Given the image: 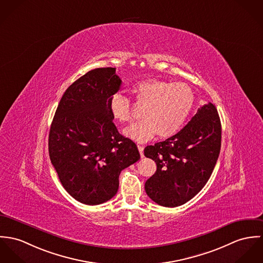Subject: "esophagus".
<instances>
[{"mask_svg": "<svg viewBox=\"0 0 263 263\" xmlns=\"http://www.w3.org/2000/svg\"><path fill=\"white\" fill-rule=\"evenodd\" d=\"M138 149H139V152H140V155L141 157L144 156V153H143V150H144V147L142 145H138Z\"/></svg>", "mask_w": 263, "mask_h": 263, "instance_id": "34e87169", "label": "esophagus"}]
</instances>
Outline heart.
Listing matches in <instances>:
<instances>
[{
	"label": "heart",
	"mask_w": 263,
	"mask_h": 263,
	"mask_svg": "<svg viewBox=\"0 0 263 263\" xmlns=\"http://www.w3.org/2000/svg\"><path fill=\"white\" fill-rule=\"evenodd\" d=\"M132 92L136 103L144 106L142 121L130 126L125 134L137 142H145L156 134L170 138L182 128L195 104L193 89L183 83L162 80H146L137 83ZM110 112L120 123L132 120L131 103L124 95L116 92L109 102Z\"/></svg>",
	"instance_id": "1"
}]
</instances>
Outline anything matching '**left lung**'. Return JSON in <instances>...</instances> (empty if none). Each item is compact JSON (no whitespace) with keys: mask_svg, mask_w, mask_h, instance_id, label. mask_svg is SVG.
I'll use <instances>...</instances> for the list:
<instances>
[{"mask_svg":"<svg viewBox=\"0 0 263 263\" xmlns=\"http://www.w3.org/2000/svg\"><path fill=\"white\" fill-rule=\"evenodd\" d=\"M221 121L209 103L175 136L146 146L144 155L156 162L145 182L147 196L163 206H177L193 199L212 175L221 149Z\"/></svg>","mask_w":263,"mask_h":263,"instance_id":"left-lung-1","label":"left lung"}]
</instances>
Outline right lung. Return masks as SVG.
<instances>
[{
  "mask_svg": "<svg viewBox=\"0 0 263 263\" xmlns=\"http://www.w3.org/2000/svg\"><path fill=\"white\" fill-rule=\"evenodd\" d=\"M121 84L115 67L89 70L64 91L51 123V163L64 190L83 204L111 200L121 172L140 159L137 146L119 133L110 112V99Z\"/></svg>",
  "mask_w": 263,
  "mask_h": 263,
  "instance_id": "1",
  "label": "right lung"
}]
</instances>
